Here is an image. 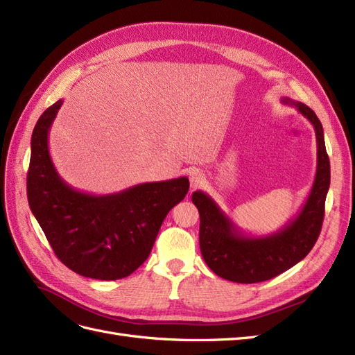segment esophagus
<instances>
[{
	"label": "esophagus",
	"instance_id": "34e87169",
	"mask_svg": "<svg viewBox=\"0 0 355 355\" xmlns=\"http://www.w3.org/2000/svg\"><path fill=\"white\" fill-rule=\"evenodd\" d=\"M189 182H191V188L192 189H197V188H200L202 185L204 175L201 173V171H198V170L192 171V173L189 175Z\"/></svg>",
	"mask_w": 355,
	"mask_h": 355
}]
</instances>
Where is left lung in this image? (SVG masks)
I'll list each match as a JSON object with an SVG mask.
<instances>
[{
	"label": "left lung",
	"mask_w": 355,
	"mask_h": 355,
	"mask_svg": "<svg viewBox=\"0 0 355 355\" xmlns=\"http://www.w3.org/2000/svg\"><path fill=\"white\" fill-rule=\"evenodd\" d=\"M314 125L317 137V171L313 188L296 216L265 237L245 235L206 192H192L200 213V249L210 270L234 283H261L290 270L313 249L324 219V202L330 187V161L326 153L323 125L315 112L302 102L288 98Z\"/></svg>",
	"instance_id": "1"
}]
</instances>
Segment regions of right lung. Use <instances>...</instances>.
<instances>
[{
  "label": "right lung",
  "mask_w": 355,
  "mask_h": 355,
  "mask_svg": "<svg viewBox=\"0 0 355 355\" xmlns=\"http://www.w3.org/2000/svg\"><path fill=\"white\" fill-rule=\"evenodd\" d=\"M63 101L47 108L31 139L28 202L63 265L94 280L135 272L153 250L167 213L185 198L188 178L146 182L108 196L73 189L49 153V132Z\"/></svg>",
  "instance_id": "1"
}]
</instances>
